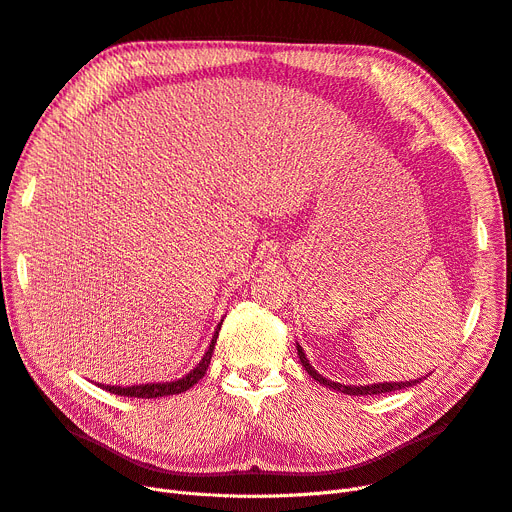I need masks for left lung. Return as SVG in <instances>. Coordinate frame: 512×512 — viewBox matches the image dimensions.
I'll list each match as a JSON object with an SVG mask.
<instances>
[{"mask_svg":"<svg viewBox=\"0 0 512 512\" xmlns=\"http://www.w3.org/2000/svg\"><path fill=\"white\" fill-rule=\"evenodd\" d=\"M297 353H299V360H301V366L307 370V374L311 376V379H316L320 385L324 387H330L335 391H341V393H347V395H381V393H389V391H397V389H406V387H412L418 381H406V383H376V385H341V383H335V381H328L324 379L322 374H318L314 368H311L307 355L303 351L301 345H297Z\"/></svg>","mask_w":512,"mask_h":512,"instance_id":"obj_1","label":"left lung"}]
</instances>
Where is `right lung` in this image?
Masks as SVG:
<instances>
[{"mask_svg": "<svg viewBox=\"0 0 512 512\" xmlns=\"http://www.w3.org/2000/svg\"><path fill=\"white\" fill-rule=\"evenodd\" d=\"M219 328L221 324H217L215 328V335L211 339V345L207 349V353L203 355V360L196 364L194 370H190L186 376H182V379L177 381H171V383H150V385H131V387H115V385H98L110 393L115 395H123V397H142V399H150V397H165V395H177V393H184L188 391L192 385H196L198 381L203 379V376L207 374V368L211 364V355H213V349H215V343H217V337H219Z\"/></svg>", "mask_w": 512, "mask_h": 512, "instance_id": "1", "label": "right lung"}]
</instances>
